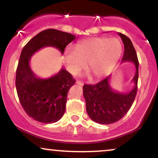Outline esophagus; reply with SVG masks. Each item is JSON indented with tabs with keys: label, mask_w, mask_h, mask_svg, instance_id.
<instances>
[{
	"label": "esophagus",
	"mask_w": 158,
	"mask_h": 158,
	"mask_svg": "<svg viewBox=\"0 0 158 158\" xmlns=\"http://www.w3.org/2000/svg\"><path fill=\"white\" fill-rule=\"evenodd\" d=\"M77 84V85H80V86H83L84 85V83L83 82H81V81H77V82H76Z\"/></svg>",
	"instance_id": "34e87169"
}]
</instances>
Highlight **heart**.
I'll return each instance as SVG.
<instances>
[{
  "label": "heart",
  "mask_w": 158,
  "mask_h": 158,
  "mask_svg": "<svg viewBox=\"0 0 158 158\" xmlns=\"http://www.w3.org/2000/svg\"><path fill=\"white\" fill-rule=\"evenodd\" d=\"M123 53V46L116 38L95 37L67 48L63 60L68 71L77 75L85 69L93 79H99L112 72Z\"/></svg>",
  "instance_id": "1"
}]
</instances>
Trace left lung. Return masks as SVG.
<instances>
[{
	"instance_id": "obj_1",
	"label": "left lung",
	"mask_w": 158,
	"mask_h": 158,
	"mask_svg": "<svg viewBox=\"0 0 158 158\" xmlns=\"http://www.w3.org/2000/svg\"><path fill=\"white\" fill-rule=\"evenodd\" d=\"M118 35L124 44L122 62H132L135 65L133 89L126 93L114 90L110 85L111 75L95 85L83 86L87 112L92 120L102 125L116 123L123 118L131 109L137 93L139 60L136 52L129 38L120 33Z\"/></svg>"
}]
</instances>
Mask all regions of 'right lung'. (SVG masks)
I'll return each mask as SVG.
<instances>
[{"mask_svg":"<svg viewBox=\"0 0 158 158\" xmlns=\"http://www.w3.org/2000/svg\"><path fill=\"white\" fill-rule=\"evenodd\" d=\"M75 38L71 33L47 29L30 40L22 50L16 73V89L23 109L35 120L48 124L60 119L65 110L68 93L76 81L63 68L49 78L38 77L30 66L31 57L44 47H55L63 55Z\"/></svg>","mask_w":158,"mask_h":158,"instance_id":"1","label":"right lung"}]
</instances>
